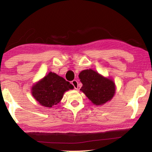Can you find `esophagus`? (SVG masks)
<instances>
[{"label":"esophagus","instance_id":"1","mask_svg":"<svg viewBox=\"0 0 152 152\" xmlns=\"http://www.w3.org/2000/svg\"><path fill=\"white\" fill-rule=\"evenodd\" d=\"M72 84L74 86V88L75 89H78V82L77 80H74L72 81Z\"/></svg>","mask_w":152,"mask_h":152}]
</instances>
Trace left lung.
Instances as JSON below:
<instances>
[{
  "instance_id": "8db88e82",
  "label": "left lung",
  "mask_w": 152,
  "mask_h": 152,
  "mask_svg": "<svg viewBox=\"0 0 152 152\" xmlns=\"http://www.w3.org/2000/svg\"><path fill=\"white\" fill-rule=\"evenodd\" d=\"M79 78L82 83L80 91L94 104H103L114 96V82L111 80L100 75L96 72L91 69L84 70L79 74Z\"/></svg>"
}]
</instances>
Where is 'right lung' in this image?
<instances>
[{
  "mask_svg": "<svg viewBox=\"0 0 152 152\" xmlns=\"http://www.w3.org/2000/svg\"><path fill=\"white\" fill-rule=\"evenodd\" d=\"M74 86L62 77L50 72L32 88L33 97L45 107H52L62 99L64 92Z\"/></svg>",
  "mask_w": 152,
  "mask_h": 152,
  "instance_id": "1",
  "label": "right lung"
}]
</instances>
